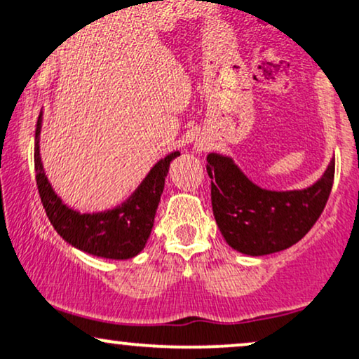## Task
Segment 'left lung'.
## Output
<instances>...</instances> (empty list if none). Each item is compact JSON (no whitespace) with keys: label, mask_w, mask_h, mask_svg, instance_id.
Instances as JSON below:
<instances>
[{"label":"left lung","mask_w":359,"mask_h":359,"mask_svg":"<svg viewBox=\"0 0 359 359\" xmlns=\"http://www.w3.org/2000/svg\"><path fill=\"white\" fill-rule=\"evenodd\" d=\"M213 215L224 240L240 253L261 256L293 246L320 218L334 180V159L313 187L302 191H268L251 183L231 158L211 153Z\"/></svg>","instance_id":"obj_1"}]
</instances>
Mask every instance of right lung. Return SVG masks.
I'll return each instance as SVG.
<instances>
[{
    "instance_id": "obj_1",
    "label": "right lung",
    "mask_w": 359,
    "mask_h": 359,
    "mask_svg": "<svg viewBox=\"0 0 359 359\" xmlns=\"http://www.w3.org/2000/svg\"><path fill=\"white\" fill-rule=\"evenodd\" d=\"M39 131L41 113L34 131V171L39 198L57 234L78 250L101 258L128 259L138 255L151 234L170 163L180 153H171L158 161L135 194L121 206L104 213L81 215L65 206L48 183L39 158Z\"/></svg>"
}]
</instances>
